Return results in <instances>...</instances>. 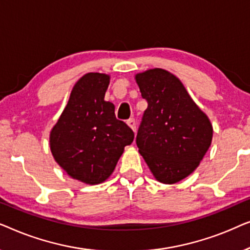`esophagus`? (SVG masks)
<instances>
[{"mask_svg": "<svg viewBox=\"0 0 250 250\" xmlns=\"http://www.w3.org/2000/svg\"><path fill=\"white\" fill-rule=\"evenodd\" d=\"M127 125L133 129V132H134V133L136 132V128H138V127H136V122H135L134 118H129L127 121Z\"/></svg>", "mask_w": 250, "mask_h": 250, "instance_id": "34e87169", "label": "esophagus"}]
</instances>
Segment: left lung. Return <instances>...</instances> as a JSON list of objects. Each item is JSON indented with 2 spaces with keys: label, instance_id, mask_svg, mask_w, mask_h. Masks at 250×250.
Returning a JSON list of instances; mask_svg holds the SVG:
<instances>
[{
  "label": "left lung",
  "instance_id": "8db88e82",
  "mask_svg": "<svg viewBox=\"0 0 250 250\" xmlns=\"http://www.w3.org/2000/svg\"><path fill=\"white\" fill-rule=\"evenodd\" d=\"M135 81L148 102L136 135L139 152L158 182H180L206 155L213 126L175 75L153 68Z\"/></svg>",
  "mask_w": 250,
  "mask_h": 250
}]
</instances>
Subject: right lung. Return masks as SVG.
<instances>
[{"mask_svg":"<svg viewBox=\"0 0 250 250\" xmlns=\"http://www.w3.org/2000/svg\"><path fill=\"white\" fill-rule=\"evenodd\" d=\"M110 76L87 73L74 85L69 100L50 132V149L61 168L85 184L104 182L134 139V133L104 101Z\"/></svg>","mask_w":250,"mask_h":250,"instance_id":"add662e5","label":"right lung"}]
</instances>
